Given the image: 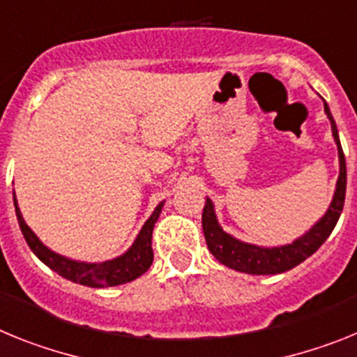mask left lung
Segmentation results:
<instances>
[{
  "mask_svg": "<svg viewBox=\"0 0 357 357\" xmlns=\"http://www.w3.org/2000/svg\"><path fill=\"white\" fill-rule=\"evenodd\" d=\"M324 109L327 113V119L331 120L333 127L334 142L337 145V156H340V176H337L336 192H334L333 203L321 217L320 221L312 226L307 234L293 241L286 246H275V248H262L255 244H248L231 237L222 230L219 222H217L215 210L213 203L206 197L203 208V231L206 238V246L210 253L215 257L221 264L235 269L241 273H250V275H277L293 269L300 262L311 257L312 253L327 241V237L333 234L334 226L337 219L342 215L343 203H345V190H347V165H345V154H343L342 144H340V136H337L336 122H334L333 114L328 105L324 104Z\"/></svg>",
  "mask_w": 357,
  "mask_h": 357,
  "instance_id": "8db88e82",
  "label": "left lung"
}]
</instances>
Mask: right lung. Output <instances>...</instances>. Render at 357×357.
Instances as JSON below:
<instances>
[{"instance_id": "1", "label": "right lung", "mask_w": 357, "mask_h": 357, "mask_svg": "<svg viewBox=\"0 0 357 357\" xmlns=\"http://www.w3.org/2000/svg\"><path fill=\"white\" fill-rule=\"evenodd\" d=\"M14 206H15V215H17V222H20V228L23 231V237L26 241V244L30 246L36 257L39 260H43L50 269H54L55 273H59L61 277L66 278V280L75 282V284H82V286L88 287H111V286H120V284H126V282H131L135 278L142 277L151 264H153L154 253H153V230L154 222L158 221V217L161 213V206L163 203H160L154 208L153 215L149 217L147 222L144 225V228L140 230L136 241L132 243V246L127 250L123 255L116 257L113 260H105V262H98V264H88V262H79V260H71L66 257L59 255V253L52 252L50 248H46L45 244L37 238V235L33 234L29 228V225L24 222L23 215L20 212V206H17V199H15L14 194Z\"/></svg>"}]
</instances>
